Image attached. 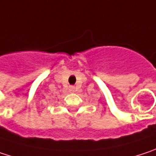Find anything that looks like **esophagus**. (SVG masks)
Segmentation results:
<instances>
[{"instance_id":"34e87169","label":"esophagus","mask_w":156,"mask_h":156,"mask_svg":"<svg viewBox=\"0 0 156 156\" xmlns=\"http://www.w3.org/2000/svg\"><path fill=\"white\" fill-rule=\"evenodd\" d=\"M69 90H70L71 92H73V91H74V87H73V86H70Z\"/></svg>"}]
</instances>
